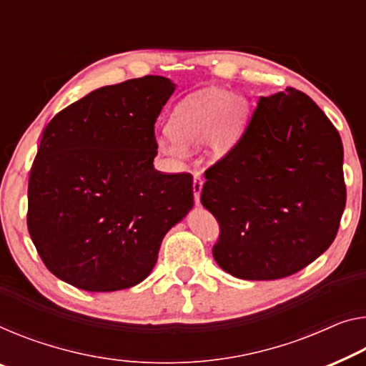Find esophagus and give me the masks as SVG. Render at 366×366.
<instances>
[{
  "label": "esophagus",
  "instance_id": "1",
  "mask_svg": "<svg viewBox=\"0 0 366 366\" xmlns=\"http://www.w3.org/2000/svg\"><path fill=\"white\" fill-rule=\"evenodd\" d=\"M202 187H204V177H202L199 172H195V174H194V184H192L195 204H199V202H200V192H202Z\"/></svg>",
  "mask_w": 366,
  "mask_h": 366
}]
</instances>
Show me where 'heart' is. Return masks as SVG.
Here are the masks:
<instances>
[{
  "mask_svg": "<svg viewBox=\"0 0 366 366\" xmlns=\"http://www.w3.org/2000/svg\"><path fill=\"white\" fill-rule=\"evenodd\" d=\"M247 102L243 97L223 89H210L185 98L172 112L167 131L157 136L159 151L169 156H182L185 149L205 141L210 159H222L238 141Z\"/></svg>",
  "mask_w": 366,
  "mask_h": 366,
  "instance_id": "heart-1",
  "label": "heart"
}]
</instances>
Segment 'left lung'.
Returning a JSON list of instances; mask_svg holds the SVG:
<instances>
[{
	"mask_svg": "<svg viewBox=\"0 0 366 366\" xmlns=\"http://www.w3.org/2000/svg\"><path fill=\"white\" fill-rule=\"evenodd\" d=\"M343 146L296 89L261 97L242 138L205 171L200 202L220 225L214 258L248 281L281 280L330 247L345 209Z\"/></svg>",
	"mask_w": 366,
	"mask_h": 366,
	"instance_id": "obj_1",
	"label": "left lung"
}]
</instances>
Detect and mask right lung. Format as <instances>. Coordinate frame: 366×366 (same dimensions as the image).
I'll list each match as a JSON object with an SVG mask.
<instances>
[{
    "label": "right lung",
    "mask_w": 366,
    "mask_h": 366,
    "mask_svg": "<svg viewBox=\"0 0 366 366\" xmlns=\"http://www.w3.org/2000/svg\"><path fill=\"white\" fill-rule=\"evenodd\" d=\"M174 90L161 75L102 86L44 128L27 230L59 280L92 292L139 285L162 238L194 207L192 176L152 164L156 118Z\"/></svg>",
    "instance_id": "1"
}]
</instances>
